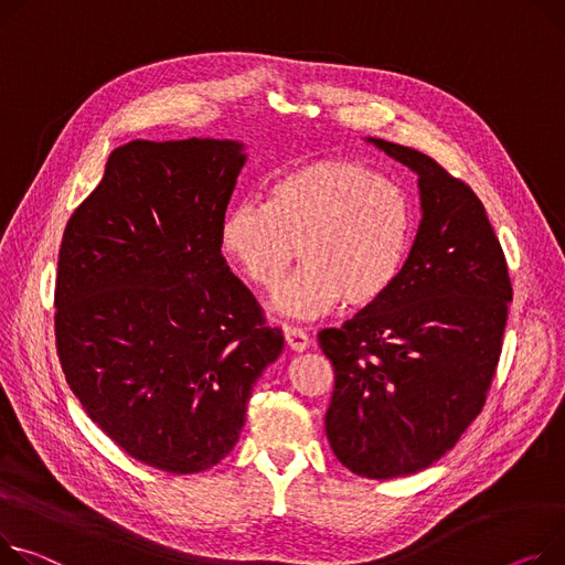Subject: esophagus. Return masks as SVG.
I'll use <instances>...</instances> for the list:
<instances>
[{
    "label": "esophagus",
    "instance_id": "34e87169",
    "mask_svg": "<svg viewBox=\"0 0 565 565\" xmlns=\"http://www.w3.org/2000/svg\"><path fill=\"white\" fill-rule=\"evenodd\" d=\"M286 345L292 352H305L311 345V338L307 331H302L299 327H286Z\"/></svg>",
    "mask_w": 565,
    "mask_h": 565
}]
</instances>
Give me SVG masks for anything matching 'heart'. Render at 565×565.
Returning a JSON list of instances; mask_svg holds the SVG:
<instances>
[{
  "instance_id": "b5f03b06",
  "label": "heart",
  "mask_w": 565,
  "mask_h": 565,
  "mask_svg": "<svg viewBox=\"0 0 565 565\" xmlns=\"http://www.w3.org/2000/svg\"><path fill=\"white\" fill-rule=\"evenodd\" d=\"M416 215L402 188L348 161H318L281 174L266 202L243 200L220 220L222 256L245 281L270 290L281 316L309 320L343 302L365 309L397 284Z\"/></svg>"
}]
</instances>
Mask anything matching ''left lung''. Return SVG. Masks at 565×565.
Here are the masks:
<instances>
[{
	"instance_id": "8db88e82",
	"label": "left lung",
	"mask_w": 565,
	"mask_h": 565,
	"mask_svg": "<svg viewBox=\"0 0 565 565\" xmlns=\"http://www.w3.org/2000/svg\"><path fill=\"white\" fill-rule=\"evenodd\" d=\"M365 142L418 174L423 220L397 284L318 333L335 374L324 431L348 470L393 479L429 468L479 416L513 290L470 188L418 149Z\"/></svg>"
}]
</instances>
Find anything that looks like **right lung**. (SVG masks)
<instances>
[{"label": "right lung", "mask_w": 565, "mask_h": 565, "mask_svg": "<svg viewBox=\"0 0 565 565\" xmlns=\"http://www.w3.org/2000/svg\"><path fill=\"white\" fill-rule=\"evenodd\" d=\"M245 161L241 140L113 149L58 252L56 352L74 397L129 457L174 475L232 452L284 350L217 245Z\"/></svg>", "instance_id": "add662e5"}]
</instances>
